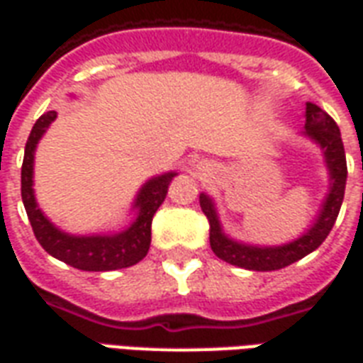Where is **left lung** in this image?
I'll use <instances>...</instances> for the list:
<instances>
[{
    "mask_svg": "<svg viewBox=\"0 0 363 363\" xmlns=\"http://www.w3.org/2000/svg\"><path fill=\"white\" fill-rule=\"evenodd\" d=\"M306 136L323 150L325 163L329 169V194L325 198L323 208L319 209L315 223L296 240L281 246H252L236 242L225 235L217 217L216 206L211 198L200 194V208L209 221V244L217 257L236 267L250 271H275L294 264L298 259L319 248L333 225L339 217L346 186V155L340 130L337 123L315 104H306Z\"/></svg>",
    "mask_w": 363,
    "mask_h": 363,
    "instance_id": "1",
    "label": "left lung"
}]
</instances>
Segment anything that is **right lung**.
Masks as SVG:
<instances>
[{"label":"right lung","mask_w":363,"mask_h":363,"mask_svg":"<svg viewBox=\"0 0 363 363\" xmlns=\"http://www.w3.org/2000/svg\"><path fill=\"white\" fill-rule=\"evenodd\" d=\"M57 113L48 111L40 117L30 130V136L24 146L23 169H21V194L26 209V216L32 225L36 240L50 256L57 257L71 267L82 271H113L130 267L144 259L152 242V219L160 208L173 177L177 173L160 174L144 184L136 194L133 209L134 221L127 229L115 235H90L77 236L57 229L44 211L38 208L34 198V152L40 138L44 136L48 127L55 121Z\"/></svg>","instance_id":"obj_1"}]
</instances>
